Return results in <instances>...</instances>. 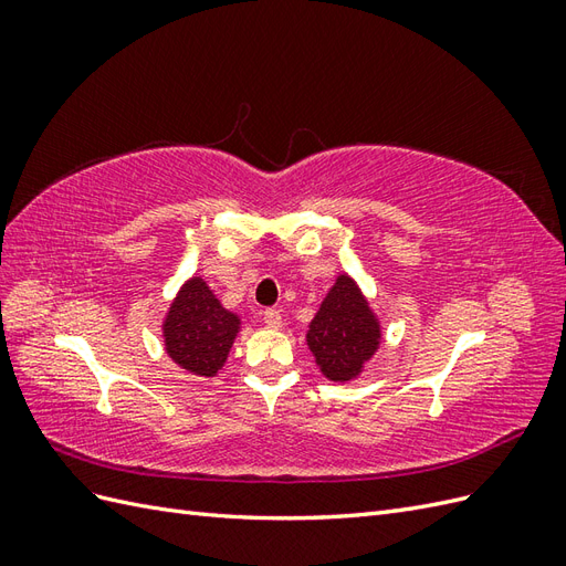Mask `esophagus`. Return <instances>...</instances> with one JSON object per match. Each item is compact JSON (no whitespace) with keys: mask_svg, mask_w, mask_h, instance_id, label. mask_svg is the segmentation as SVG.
I'll list each match as a JSON object with an SVG mask.
<instances>
[{"mask_svg":"<svg viewBox=\"0 0 566 566\" xmlns=\"http://www.w3.org/2000/svg\"><path fill=\"white\" fill-rule=\"evenodd\" d=\"M262 318H264V323L269 325V328H281V323H283L281 312H276V310H266V312L262 314Z\"/></svg>","mask_w":566,"mask_h":566,"instance_id":"esophagus-1","label":"esophagus"}]
</instances>
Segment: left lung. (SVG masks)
<instances>
[{
  "mask_svg": "<svg viewBox=\"0 0 566 566\" xmlns=\"http://www.w3.org/2000/svg\"><path fill=\"white\" fill-rule=\"evenodd\" d=\"M380 335V323L370 312L361 290L342 273L310 323L306 345L325 378L347 382L378 352Z\"/></svg>",
  "mask_w": 566,
  "mask_h": 566,
  "instance_id": "left-lung-1",
  "label": "left lung"
}]
</instances>
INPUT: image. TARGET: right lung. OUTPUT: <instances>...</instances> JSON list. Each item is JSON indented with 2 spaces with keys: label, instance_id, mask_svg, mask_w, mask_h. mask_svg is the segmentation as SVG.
<instances>
[{
  "label": "right lung",
  "instance_id": "add662e5",
  "mask_svg": "<svg viewBox=\"0 0 566 566\" xmlns=\"http://www.w3.org/2000/svg\"><path fill=\"white\" fill-rule=\"evenodd\" d=\"M241 328V318L219 304L202 279L193 276L179 290L163 323L165 352L184 370L212 378L224 366Z\"/></svg>",
  "mask_w": 566,
  "mask_h": 566
}]
</instances>
